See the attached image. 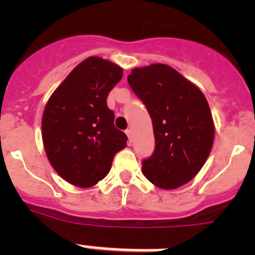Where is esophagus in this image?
<instances>
[{
    "label": "esophagus",
    "mask_w": 255,
    "mask_h": 255,
    "mask_svg": "<svg viewBox=\"0 0 255 255\" xmlns=\"http://www.w3.org/2000/svg\"><path fill=\"white\" fill-rule=\"evenodd\" d=\"M125 132H126V135H128V138H129V143H131V141H132V131L130 129H128Z\"/></svg>",
    "instance_id": "obj_1"
}]
</instances>
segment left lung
<instances>
[{"instance_id":"1","label":"left lung","mask_w":255,"mask_h":255,"mask_svg":"<svg viewBox=\"0 0 255 255\" xmlns=\"http://www.w3.org/2000/svg\"><path fill=\"white\" fill-rule=\"evenodd\" d=\"M128 82L153 124L155 147L141 162L144 176L166 190L184 185L203 167L213 145L215 124L206 97L163 64L132 69Z\"/></svg>"}]
</instances>
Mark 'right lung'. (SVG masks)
<instances>
[{
  "label": "right lung",
  "instance_id": "1",
  "mask_svg": "<svg viewBox=\"0 0 255 255\" xmlns=\"http://www.w3.org/2000/svg\"><path fill=\"white\" fill-rule=\"evenodd\" d=\"M123 69L88 57L49 97L42 117V138L52 167L67 182L91 188L107 176L114 157L126 147L125 132L114 125L107 96Z\"/></svg>",
  "mask_w": 255,
  "mask_h": 255
}]
</instances>
